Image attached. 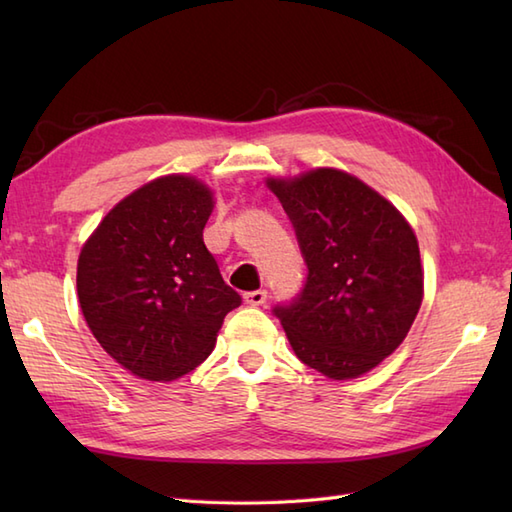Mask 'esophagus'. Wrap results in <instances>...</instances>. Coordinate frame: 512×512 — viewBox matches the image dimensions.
<instances>
[{"instance_id":"34e87169","label":"esophagus","mask_w":512,"mask_h":512,"mask_svg":"<svg viewBox=\"0 0 512 512\" xmlns=\"http://www.w3.org/2000/svg\"><path fill=\"white\" fill-rule=\"evenodd\" d=\"M266 297H268L266 290H253V292H246L244 303L246 306H262V303H266Z\"/></svg>"}]
</instances>
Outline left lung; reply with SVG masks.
<instances>
[{
  "label": "left lung",
  "mask_w": 512,
  "mask_h": 512,
  "mask_svg": "<svg viewBox=\"0 0 512 512\" xmlns=\"http://www.w3.org/2000/svg\"><path fill=\"white\" fill-rule=\"evenodd\" d=\"M308 264L299 299L275 308L290 347L332 380L358 378L405 341L424 297L416 233L352 173L317 167L266 178Z\"/></svg>",
  "instance_id": "1"
}]
</instances>
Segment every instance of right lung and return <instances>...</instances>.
Here are the masks:
<instances>
[{
	"mask_svg": "<svg viewBox=\"0 0 512 512\" xmlns=\"http://www.w3.org/2000/svg\"><path fill=\"white\" fill-rule=\"evenodd\" d=\"M215 195L187 173L149 180L85 239L76 292L94 339L151 383H171L213 352L242 299L224 284L202 231Z\"/></svg>",
	"mask_w": 512,
	"mask_h": 512,
	"instance_id": "right-lung-1",
	"label": "right lung"
}]
</instances>
